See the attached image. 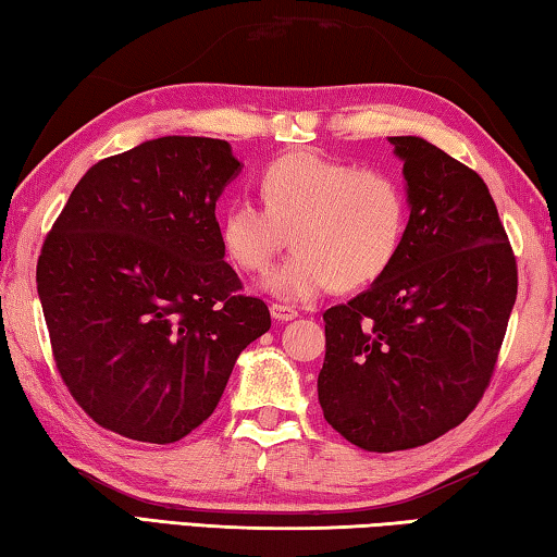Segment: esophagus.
<instances>
[{
	"instance_id": "obj_1",
	"label": "esophagus",
	"mask_w": 557,
	"mask_h": 557,
	"mask_svg": "<svg viewBox=\"0 0 557 557\" xmlns=\"http://www.w3.org/2000/svg\"><path fill=\"white\" fill-rule=\"evenodd\" d=\"M270 313H272V319H275V321H292V319L299 317L297 309H292L287 305H277V301L270 307Z\"/></svg>"
}]
</instances>
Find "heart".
I'll use <instances>...</instances> for the list:
<instances>
[{
  "label": "heart",
  "instance_id": "1",
  "mask_svg": "<svg viewBox=\"0 0 557 557\" xmlns=\"http://www.w3.org/2000/svg\"><path fill=\"white\" fill-rule=\"evenodd\" d=\"M262 207L236 199L219 219L221 250L246 275H262L282 301H311L336 287L362 289L387 272L409 228V197L384 168L313 153L277 158L260 177Z\"/></svg>",
  "mask_w": 557,
  "mask_h": 557
}]
</instances>
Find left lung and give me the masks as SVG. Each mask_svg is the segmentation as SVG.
<instances>
[{"mask_svg": "<svg viewBox=\"0 0 557 557\" xmlns=\"http://www.w3.org/2000/svg\"><path fill=\"white\" fill-rule=\"evenodd\" d=\"M404 160L409 228L394 265L323 311L319 404L352 446L392 453L468 419L492 380L517 301V258L484 180L419 136Z\"/></svg>", "mask_w": 557, "mask_h": 557, "instance_id": "1", "label": "left lung"}]
</instances>
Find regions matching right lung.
Instances as JSON below:
<instances>
[{
    "mask_svg": "<svg viewBox=\"0 0 557 557\" xmlns=\"http://www.w3.org/2000/svg\"><path fill=\"white\" fill-rule=\"evenodd\" d=\"M240 168L226 140H146L89 168L50 228L36 282L55 368L102 429L185 438L270 329L219 240L216 199Z\"/></svg>",
    "mask_w": 557,
    "mask_h": 557,
    "instance_id": "add662e5",
    "label": "right lung"
}]
</instances>
